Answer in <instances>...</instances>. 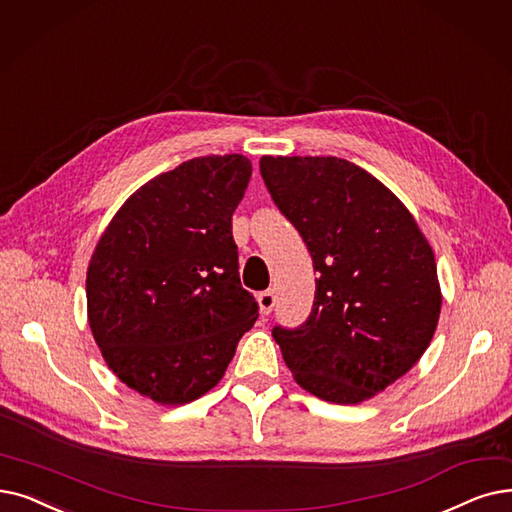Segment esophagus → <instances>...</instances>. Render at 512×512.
<instances>
[{
	"instance_id": "esophagus-1",
	"label": "esophagus",
	"mask_w": 512,
	"mask_h": 512,
	"mask_svg": "<svg viewBox=\"0 0 512 512\" xmlns=\"http://www.w3.org/2000/svg\"><path fill=\"white\" fill-rule=\"evenodd\" d=\"M257 303H259L261 314L268 316L270 311L274 309V305H276V295L272 291H263V293L257 295Z\"/></svg>"
}]
</instances>
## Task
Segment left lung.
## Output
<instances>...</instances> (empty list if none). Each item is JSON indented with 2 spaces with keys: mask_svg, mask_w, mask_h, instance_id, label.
I'll list each match as a JSON object with an SVG mask.
<instances>
[{
  "mask_svg": "<svg viewBox=\"0 0 512 512\" xmlns=\"http://www.w3.org/2000/svg\"><path fill=\"white\" fill-rule=\"evenodd\" d=\"M274 203L314 259L316 301L274 328L293 379L330 404H362L427 351L441 314L435 253L410 209L337 157H261Z\"/></svg>",
  "mask_w": 512,
  "mask_h": 512,
  "instance_id": "8db88e82",
  "label": "left lung"
}]
</instances>
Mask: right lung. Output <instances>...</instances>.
I'll return each instance as SVG.
<instances>
[{
  "label": "right lung",
  "instance_id": "1",
  "mask_svg": "<svg viewBox=\"0 0 512 512\" xmlns=\"http://www.w3.org/2000/svg\"><path fill=\"white\" fill-rule=\"evenodd\" d=\"M251 173L242 154L186 161L133 192L96 242L87 322L106 366L154 404L211 391L259 316L232 238Z\"/></svg>",
  "mask_w": 512,
  "mask_h": 512
}]
</instances>
